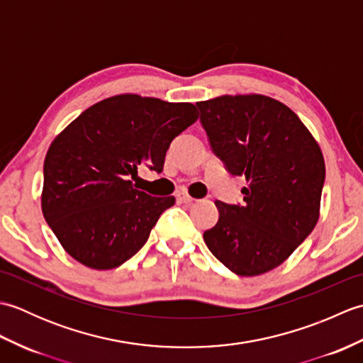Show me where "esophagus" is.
<instances>
[{
    "instance_id": "esophagus-1",
    "label": "esophagus",
    "mask_w": 363,
    "mask_h": 363,
    "mask_svg": "<svg viewBox=\"0 0 363 363\" xmlns=\"http://www.w3.org/2000/svg\"><path fill=\"white\" fill-rule=\"evenodd\" d=\"M177 201H181L184 204H190V203H194L195 199L191 198V196H189L187 194H177Z\"/></svg>"
}]
</instances>
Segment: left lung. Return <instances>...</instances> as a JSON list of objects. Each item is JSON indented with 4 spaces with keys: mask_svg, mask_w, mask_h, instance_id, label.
I'll return each mask as SVG.
<instances>
[{
    "mask_svg": "<svg viewBox=\"0 0 363 363\" xmlns=\"http://www.w3.org/2000/svg\"><path fill=\"white\" fill-rule=\"evenodd\" d=\"M215 156L243 176V204L215 201L207 248L238 276L279 267L320 217L325 159L298 115L265 95H223L196 103Z\"/></svg>",
    "mask_w": 363,
    "mask_h": 363,
    "instance_id": "left-lung-1",
    "label": "left lung"
}]
</instances>
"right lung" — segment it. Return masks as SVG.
Returning a JSON list of instances; mask_svg holds the SVG:
<instances>
[{
  "instance_id": "add662e5",
  "label": "right lung",
  "mask_w": 363,
  "mask_h": 363,
  "mask_svg": "<svg viewBox=\"0 0 363 363\" xmlns=\"http://www.w3.org/2000/svg\"><path fill=\"white\" fill-rule=\"evenodd\" d=\"M196 120L191 103L125 94L90 106L54 138L42 212L74 260L112 269L142 248L174 196H150L130 179L140 167L160 173L169 143Z\"/></svg>"
}]
</instances>
